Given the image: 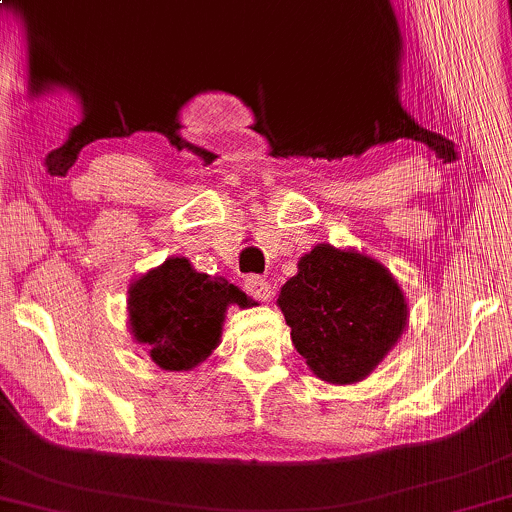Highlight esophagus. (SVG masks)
<instances>
[{
	"instance_id": "obj_1",
	"label": "esophagus",
	"mask_w": 512,
	"mask_h": 512,
	"mask_svg": "<svg viewBox=\"0 0 512 512\" xmlns=\"http://www.w3.org/2000/svg\"><path fill=\"white\" fill-rule=\"evenodd\" d=\"M243 286H245V291H248L252 298H257V301H262V303L272 301V296H274L272 284H269L267 279H262V276H257V274L245 276Z\"/></svg>"
}]
</instances>
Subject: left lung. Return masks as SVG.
Masks as SVG:
<instances>
[{
  "instance_id": "left-lung-1",
  "label": "left lung",
  "mask_w": 512,
  "mask_h": 512,
  "mask_svg": "<svg viewBox=\"0 0 512 512\" xmlns=\"http://www.w3.org/2000/svg\"><path fill=\"white\" fill-rule=\"evenodd\" d=\"M276 303L298 354L337 385L366 378L407 325V303L383 264L332 245L301 257Z\"/></svg>"
}]
</instances>
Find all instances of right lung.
<instances>
[{
	"label": "right lung",
	"mask_w": 512,
	"mask_h": 512,
	"mask_svg": "<svg viewBox=\"0 0 512 512\" xmlns=\"http://www.w3.org/2000/svg\"><path fill=\"white\" fill-rule=\"evenodd\" d=\"M231 303L250 305L226 279H211L182 257H170L129 289V325L158 366L190 370L216 349Z\"/></svg>",
	"instance_id": "1"
}]
</instances>
